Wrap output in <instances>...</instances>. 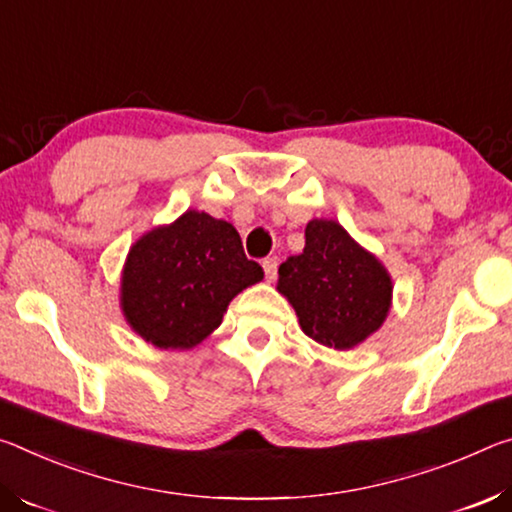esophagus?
Instances as JSON below:
<instances>
[{
	"instance_id": "esophagus-1",
	"label": "esophagus",
	"mask_w": 512,
	"mask_h": 512,
	"mask_svg": "<svg viewBox=\"0 0 512 512\" xmlns=\"http://www.w3.org/2000/svg\"><path fill=\"white\" fill-rule=\"evenodd\" d=\"M276 267H279V263H276V258H265L263 270H265L267 281H274L276 279Z\"/></svg>"
}]
</instances>
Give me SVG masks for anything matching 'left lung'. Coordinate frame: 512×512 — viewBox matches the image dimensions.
Listing matches in <instances>:
<instances>
[{
	"label": "left lung",
	"mask_w": 512,
	"mask_h": 512,
	"mask_svg": "<svg viewBox=\"0 0 512 512\" xmlns=\"http://www.w3.org/2000/svg\"><path fill=\"white\" fill-rule=\"evenodd\" d=\"M276 290L295 308L301 331L333 349L379 331L392 301L388 270L335 220L306 224V247L281 263Z\"/></svg>",
	"instance_id": "8db88e82"
}]
</instances>
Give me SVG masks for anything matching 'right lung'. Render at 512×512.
Instances as JSON below:
<instances>
[{"instance_id":"obj_1","label":"right lung","mask_w":512,"mask_h":512,"mask_svg":"<svg viewBox=\"0 0 512 512\" xmlns=\"http://www.w3.org/2000/svg\"><path fill=\"white\" fill-rule=\"evenodd\" d=\"M263 279L233 224L186 211L145 233L122 270V313L158 349H190L222 324L229 301Z\"/></svg>"}]
</instances>
